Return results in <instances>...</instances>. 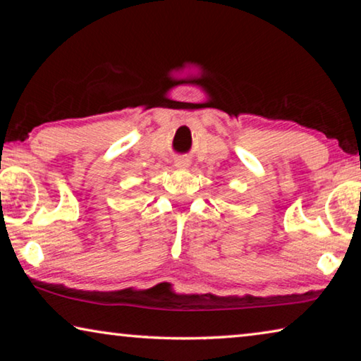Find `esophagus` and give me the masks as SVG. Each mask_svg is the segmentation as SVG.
Wrapping results in <instances>:
<instances>
[{
	"label": "esophagus",
	"mask_w": 361,
	"mask_h": 361,
	"mask_svg": "<svg viewBox=\"0 0 361 361\" xmlns=\"http://www.w3.org/2000/svg\"><path fill=\"white\" fill-rule=\"evenodd\" d=\"M175 166L176 167H188L189 166V161L186 157H176L175 159Z\"/></svg>",
	"instance_id": "esophagus-1"
}]
</instances>
